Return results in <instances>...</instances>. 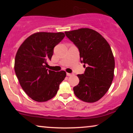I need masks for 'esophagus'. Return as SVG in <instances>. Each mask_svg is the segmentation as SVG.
I'll return each instance as SVG.
<instances>
[{"label": "esophagus", "instance_id": "34e87169", "mask_svg": "<svg viewBox=\"0 0 133 133\" xmlns=\"http://www.w3.org/2000/svg\"><path fill=\"white\" fill-rule=\"evenodd\" d=\"M72 75V74L68 73V72H67V73H66V76H71Z\"/></svg>", "mask_w": 133, "mask_h": 133}]
</instances>
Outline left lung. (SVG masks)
<instances>
[{
    "label": "left lung",
    "mask_w": 133,
    "mask_h": 133,
    "mask_svg": "<svg viewBox=\"0 0 133 133\" xmlns=\"http://www.w3.org/2000/svg\"><path fill=\"white\" fill-rule=\"evenodd\" d=\"M77 47L84 74H77L79 83L73 88L76 97L85 102L99 101L106 94L114 77L115 62L111 48L104 37L90 28L65 31Z\"/></svg>",
    "instance_id": "1"
}]
</instances>
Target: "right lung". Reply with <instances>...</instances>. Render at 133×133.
<instances>
[{"label":"right lung","mask_w":133,"mask_h":133,"mask_svg":"<svg viewBox=\"0 0 133 133\" xmlns=\"http://www.w3.org/2000/svg\"><path fill=\"white\" fill-rule=\"evenodd\" d=\"M65 37L63 32H39L25 40L18 49L14 70L23 91L34 101H49L57 94L66 72L46 68L54 48Z\"/></svg>","instance_id":"obj_1"}]
</instances>
